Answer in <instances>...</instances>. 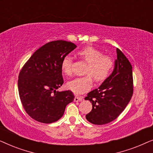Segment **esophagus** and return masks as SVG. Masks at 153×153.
Returning <instances> with one entry per match:
<instances>
[{"instance_id":"obj_1","label":"esophagus","mask_w":153,"mask_h":153,"mask_svg":"<svg viewBox=\"0 0 153 153\" xmlns=\"http://www.w3.org/2000/svg\"><path fill=\"white\" fill-rule=\"evenodd\" d=\"M83 100V97L81 96H75L74 102H81Z\"/></svg>"}]
</instances>
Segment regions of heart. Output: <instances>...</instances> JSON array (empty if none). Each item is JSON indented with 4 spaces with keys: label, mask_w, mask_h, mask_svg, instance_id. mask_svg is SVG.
I'll list each match as a JSON object with an SVG mask.
<instances>
[{
    "label": "heart",
    "mask_w": 153,
    "mask_h": 153,
    "mask_svg": "<svg viewBox=\"0 0 153 153\" xmlns=\"http://www.w3.org/2000/svg\"><path fill=\"white\" fill-rule=\"evenodd\" d=\"M77 53L88 62L85 70V74L87 75L69 81L67 87L73 93L82 94L91 89L93 83L92 78L96 81H102L109 76L114 68V60L110 56L103 55L100 50L91 46L83 48ZM72 57L65 56L61 62L62 73L68 76L72 74Z\"/></svg>",
    "instance_id": "heart-1"
}]
</instances>
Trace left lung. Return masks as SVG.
<instances>
[{
	"mask_svg": "<svg viewBox=\"0 0 153 153\" xmlns=\"http://www.w3.org/2000/svg\"><path fill=\"white\" fill-rule=\"evenodd\" d=\"M116 53L111 74L98 88L85 97L93 105L85 118L94 125L107 124L114 120L124 111L132 96V67L120 50L117 49Z\"/></svg>",
	"mask_w": 153,
	"mask_h": 153,
	"instance_id": "left-lung-1",
	"label": "left lung"
}]
</instances>
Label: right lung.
Returning a JSON list of instances; mask_svg holds the SVG:
<instances>
[{
    "mask_svg": "<svg viewBox=\"0 0 153 153\" xmlns=\"http://www.w3.org/2000/svg\"><path fill=\"white\" fill-rule=\"evenodd\" d=\"M76 45L70 42H50L37 49L19 75V94L25 111L42 123H52L63 116L74 101L72 91H58L63 83L61 62Z\"/></svg>",
    "mask_w": 153,
    "mask_h": 153,
    "instance_id": "add662e5",
    "label": "right lung"
}]
</instances>
